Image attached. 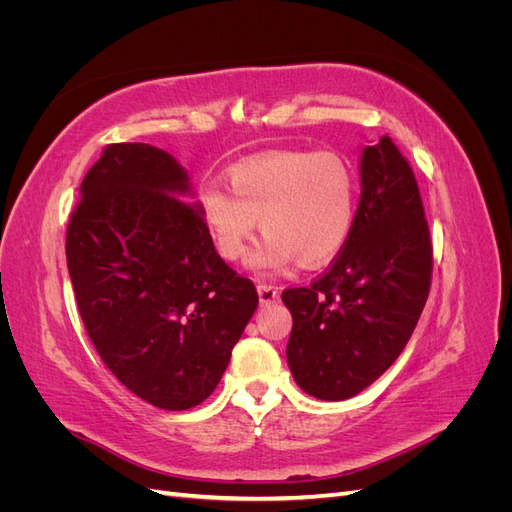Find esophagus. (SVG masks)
I'll return each instance as SVG.
<instances>
[{
	"label": "esophagus",
	"instance_id": "34e87169",
	"mask_svg": "<svg viewBox=\"0 0 512 512\" xmlns=\"http://www.w3.org/2000/svg\"><path fill=\"white\" fill-rule=\"evenodd\" d=\"M256 290H258V297H260L262 305H269L277 297H280V290H277V286H273V284H258Z\"/></svg>",
	"mask_w": 512,
	"mask_h": 512
}]
</instances>
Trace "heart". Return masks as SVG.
<instances>
[{"label": "heart", "mask_w": 512, "mask_h": 512, "mask_svg": "<svg viewBox=\"0 0 512 512\" xmlns=\"http://www.w3.org/2000/svg\"><path fill=\"white\" fill-rule=\"evenodd\" d=\"M227 192L218 181L198 188V209L215 250L239 260L256 228L265 232L252 262L284 269L294 260L314 269L346 245L356 215V175L335 151L284 149L228 168Z\"/></svg>", "instance_id": "heart-1"}]
</instances>
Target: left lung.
Wrapping results in <instances>:
<instances>
[{
	"mask_svg": "<svg viewBox=\"0 0 512 512\" xmlns=\"http://www.w3.org/2000/svg\"><path fill=\"white\" fill-rule=\"evenodd\" d=\"M433 247L410 162L389 136L361 156L354 226L331 267L288 288V367L324 401L354 397L389 369L416 327L431 286Z\"/></svg>",
	"mask_w": 512,
	"mask_h": 512,
	"instance_id": "obj_1",
	"label": "left lung"
}]
</instances>
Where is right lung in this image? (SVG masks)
<instances>
[{"label": "right lung", "mask_w": 512, "mask_h": 512, "mask_svg": "<svg viewBox=\"0 0 512 512\" xmlns=\"http://www.w3.org/2000/svg\"><path fill=\"white\" fill-rule=\"evenodd\" d=\"M190 177L145 143L106 145L66 232L76 305L117 380L162 410L205 401L258 307L215 252Z\"/></svg>", "instance_id": "add662e5"}]
</instances>
